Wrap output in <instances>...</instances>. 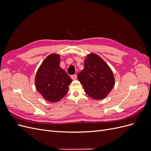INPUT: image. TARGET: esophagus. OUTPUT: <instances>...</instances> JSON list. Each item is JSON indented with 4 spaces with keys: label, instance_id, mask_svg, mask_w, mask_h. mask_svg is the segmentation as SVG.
<instances>
[{
    "label": "esophagus",
    "instance_id": "esophagus-1",
    "mask_svg": "<svg viewBox=\"0 0 151 151\" xmlns=\"http://www.w3.org/2000/svg\"><path fill=\"white\" fill-rule=\"evenodd\" d=\"M71 78L72 80H76L77 79V75L74 74V75L71 76Z\"/></svg>",
    "mask_w": 151,
    "mask_h": 151
}]
</instances>
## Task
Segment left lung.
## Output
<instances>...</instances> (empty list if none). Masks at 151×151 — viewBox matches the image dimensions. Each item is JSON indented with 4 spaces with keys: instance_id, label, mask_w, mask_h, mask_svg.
Returning <instances> with one entry per match:
<instances>
[{
    "instance_id": "left-lung-1",
    "label": "left lung",
    "mask_w": 151,
    "mask_h": 151,
    "mask_svg": "<svg viewBox=\"0 0 151 151\" xmlns=\"http://www.w3.org/2000/svg\"><path fill=\"white\" fill-rule=\"evenodd\" d=\"M77 78L85 93L93 99L106 98L115 86L113 73L107 63L98 55L91 53L84 63V68Z\"/></svg>"
}]
</instances>
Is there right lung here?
<instances>
[{"label":"right lung","instance_id":"right-lung-1","mask_svg":"<svg viewBox=\"0 0 151 151\" xmlns=\"http://www.w3.org/2000/svg\"><path fill=\"white\" fill-rule=\"evenodd\" d=\"M58 54L49 55L43 61L35 76L36 89L47 101L55 103L65 96L72 79L60 66Z\"/></svg>","mask_w":151,"mask_h":151}]
</instances>
